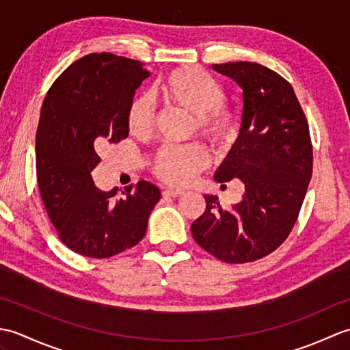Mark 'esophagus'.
<instances>
[{"label": "esophagus", "mask_w": 350, "mask_h": 350, "mask_svg": "<svg viewBox=\"0 0 350 350\" xmlns=\"http://www.w3.org/2000/svg\"><path fill=\"white\" fill-rule=\"evenodd\" d=\"M183 194H185V192L180 191V189H163L162 191V196L163 197H173V198H176V197H180Z\"/></svg>", "instance_id": "esophagus-1"}]
</instances>
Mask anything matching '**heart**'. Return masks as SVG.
Returning <instances> with one entry per match:
<instances>
[{
	"mask_svg": "<svg viewBox=\"0 0 350 350\" xmlns=\"http://www.w3.org/2000/svg\"><path fill=\"white\" fill-rule=\"evenodd\" d=\"M153 92L180 111L196 117V129L200 137L217 150L232 146L237 135V123L233 114L222 108L226 93L211 75L197 68L171 70ZM153 108L147 98H137L128 108V129L131 135L147 138L153 131ZM209 156L202 146H165L152 161V171L163 183L185 187L206 168Z\"/></svg>",
	"mask_w": 350,
	"mask_h": 350,
	"instance_id": "obj_1",
	"label": "heart"
}]
</instances>
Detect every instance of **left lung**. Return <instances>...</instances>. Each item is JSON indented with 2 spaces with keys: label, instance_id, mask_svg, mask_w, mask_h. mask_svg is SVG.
Wrapping results in <instances>:
<instances>
[{
  "label": "left lung",
  "instance_id": "1",
  "mask_svg": "<svg viewBox=\"0 0 350 350\" xmlns=\"http://www.w3.org/2000/svg\"><path fill=\"white\" fill-rule=\"evenodd\" d=\"M242 88L239 137L215 180L243 183L242 200L222 209L204 196L206 211L192 222L196 242L226 263H250L277 250L292 232L313 171L306 114L292 85L262 64H212ZM226 187V185H222Z\"/></svg>",
  "mask_w": 350,
  "mask_h": 350
}]
</instances>
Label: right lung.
<instances>
[{"label":"right lung","instance_id":"obj_1","mask_svg":"<svg viewBox=\"0 0 350 350\" xmlns=\"http://www.w3.org/2000/svg\"><path fill=\"white\" fill-rule=\"evenodd\" d=\"M150 75L143 63L109 52L88 54L51 85L36 135L37 185L44 209L66 247L108 258L135 247L161 192L139 180L122 197L94 187L99 150L128 137V108Z\"/></svg>","mask_w":350,"mask_h":350}]
</instances>
